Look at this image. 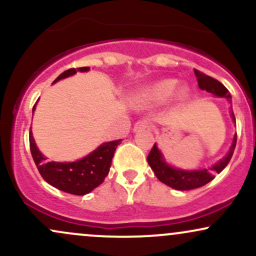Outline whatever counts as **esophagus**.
<instances>
[{"label": "esophagus", "mask_w": 256, "mask_h": 256, "mask_svg": "<svg viewBox=\"0 0 256 256\" xmlns=\"http://www.w3.org/2000/svg\"><path fill=\"white\" fill-rule=\"evenodd\" d=\"M148 128H150V126H149V124L146 122V120H140V122H137L134 126V131L148 130Z\"/></svg>", "instance_id": "esophagus-1"}]
</instances>
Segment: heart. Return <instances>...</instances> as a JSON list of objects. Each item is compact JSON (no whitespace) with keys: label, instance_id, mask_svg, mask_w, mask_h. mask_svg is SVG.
I'll use <instances>...</instances> for the list:
<instances>
[{"label":"heart","instance_id":"obj_1","mask_svg":"<svg viewBox=\"0 0 256 256\" xmlns=\"http://www.w3.org/2000/svg\"><path fill=\"white\" fill-rule=\"evenodd\" d=\"M176 90L174 80H162L154 84L146 91V98L155 102H162L168 100ZM185 95V91H180V96Z\"/></svg>","mask_w":256,"mask_h":256}]
</instances>
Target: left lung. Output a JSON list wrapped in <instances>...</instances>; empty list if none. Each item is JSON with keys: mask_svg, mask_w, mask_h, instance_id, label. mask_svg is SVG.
<instances>
[{"mask_svg": "<svg viewBox=\"0 0 256 256\" xmlns=\"http://www.w3.org/2000/svg\"><path fill=\"white\" fill-rule=\"evenodd\" d=\"M194 72H195V76L198 77V84L200 89L206 90L207 92L213 94V95L219 96V98H226L231 104L230 92L219 80L198 71V70H195ZM231 116L232 120L236 122L234 112H231ZM236 142L237 134H234V142H232V146L228 155L224 158H222L218 164L210 167V168L200 170V171H183V170H177L174 167L168 166L165 162V160H164L162 155H161L160 150L158 149L156 144L152 146L150 152L148 154V164L152 167V171H154L158 180L162 182L164 184L177 190L196 189V188H201L207 183H210L216 177V173H220L225 168L228 161L231 160L234 148H236Z\"/></svg>", "mask_w": 256, "mask_h": 256, "instance_id": "8db88e82", "label": "left lung"}]
</instances>
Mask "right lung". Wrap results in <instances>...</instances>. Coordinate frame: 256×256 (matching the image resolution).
<instances>
[{"mask_svg": "<svg viewBox=\"0 0 256 256\" xmlns=\"http://www.w3.org/2000/svg\"><path fill=\"white\" fill-rule=\"evenodd\" d=\"M88 70L89 67L67 70L55 79L54 83L60 79L74 74L77 71L85 72ZM120 142L122 140L104 143L88 156L76 161V162H54V161L46 162L44 160L46 158L37 149L36 143L32 137V132L30 131L31 155L42 178L56 189L73 194V195L89 194L100 184L104 183V178L110 172L112 158H113L116 146L120 144Z\"/></svg>", "mask_w": 256, "mask_h": 256, "instance_id": "right-lung-1", "label": "right lung"}]
</instances>
